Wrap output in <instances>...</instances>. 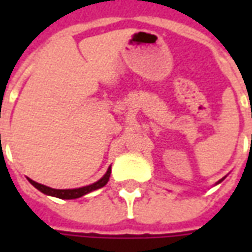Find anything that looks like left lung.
Listing matches in <instances>:
<instances>
[{
	"instance_id": "1",
	"label": "left lung",
	"mask_w": 252,
	"mask_h": 252,
	"mask_svg": "<svg viewBox=\"0 0 252 252\" xmlns=\"http://www.w3.org/2000/svg\"><path fill=\"white\" fill-rule=\"evenodd\" d=\"M224 178H225V177H224ZM224 178H221V180H220V181H217V182H216V185H217V184H220V182H221V181H224Z\"/></svg>"
}]
</instances>
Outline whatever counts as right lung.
<instances>
[{"label":"right lung","mask_w":252,"mask_h":252,"mask_svg":"<svg viewBox=\"0 0 252 252\" xmlns=\"http://www.w3.org/2000/svg\"><path fill=\"white\" fill-rule=\"evenodd\" d=\"M110 173H112V169H110L109 166L108 170H106V173H105L97 182H94L92 185L77 188V189H52V188H48V186L46 185L37 184V182H35L33 180H31V178H27V180L30 181L31 185L35 186L36 189L40 190L41 193H44V194L52 195V197H57V198H62V200H74V198H79V197H82V195L88 194V193H92L94 190L101 189L102 186L106 185L108 181H109Z\"/></svg>","instance_id":"add662e5"}]
</instances>
